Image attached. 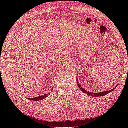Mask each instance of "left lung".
Wrapping results in <instances>:
<instances>
[{"instance_id": "left-lung-1", "label": "left lung", "mask_w": 128, "mask_h": 128, "mask_svg": "<svg viewBox=\"0 0 128 128\" xmlns=\"http://www.w3.org/2000/svg\"><path fill=\"white\" fill-rule=\"evenodd\" d=\"M77 85L78 86V87L80 88V89L82 90L83 92L85 93L86 94H87L88 96H93V97H101V96H103L104 95H106V94L109 93V92H111L112 90H114L116 88V87L117 86H116V87H114L113 88V89H112L110 90H107V91H104V92H98V93H93V92H89V91H87L86 90H85L84 89H83V88L81 87V86H80V84L78 82V80H77Z\"/></svg>"}]
</instances>
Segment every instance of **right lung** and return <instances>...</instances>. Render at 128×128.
<instances>
[{
	"instance_id": "right-lung-1",
	"label": "right lung",
	"mask_w": 128,
	"mask_h": 128,
	"mask_svg": "<svg viewBox=\"0 0 128 128\" xmlns=\"http://www.w3.org/2000/svg\"><path fill=\"white\" fill-rule=\"evenodd\" d=\"M49 95V93H47L45 94L42 95V96H38V97H35V98H29L30 100H32L34 101H37V100H44V99H45L46 97H48V96Z\"/></svg>"
}]
</instances>
